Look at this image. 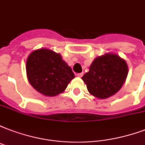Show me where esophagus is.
Wrapping results in <instances>:
<instances>
[{
  "label": "esophagus",
  "instance_id": "34e87169",
  "mask_svg": "<svg viewBox=\"0 0 145 145\" xmlns=\"http://www.w3.org/2000/svg\"><path fill=\"white\" fill-rule=\"evenodd\" d=\"M76 76L78 77H82V76H83V72H81V73L76 74Z\"/></svg>",
  "mask_w": 145,
  "mask_h": 145
}]
</instances>
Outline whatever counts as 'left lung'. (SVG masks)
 Wrapping results in <instances>:
<instances>
[{
  "label": "left lung",
  "mask_w": 145,
  "mask_h": 145,
  "mask_svg": "<svg viewBox=\"0 0 145 145\" xmlns=\"http://www.w3.org/2000/svg\"><path fill=\"white\" fill-rule=\"evenodd\" d=\"M128 64L115 53H108L95 59L82 79L90 94L99 99L118 92L128 76Z\"/></svg>",
  "instance_id": "1"
}]
</instances>
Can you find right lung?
Segmentation results:
<instances>
[{"label": "right lung", "instance_id": "right-lung-1", "mask_svg": "<svg viewBox=\"0 0 145 145\" xmlns=\"http://www.w3.org/2000/svg\"><path fill=\"white\" fill-rule=\"evenodd\" d=\"M28 81L34 89L45 96L63 93L75 78L70 66L59 53L41 48L33 51L26 62Z\"/></svg>", "mask_w": 145, "mask_h": 145}]
</instances>
